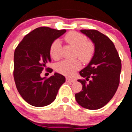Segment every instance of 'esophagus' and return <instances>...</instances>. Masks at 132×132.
<instances>
[{
	"label": "esophagus",
	"instance_id": "34e87169",
	"mask_svg": "<svg viewBox=\"0 0 132 132\" xmlns=\"http://www.w3.org/2000/svg\"><path fill=\"white\" fill-rule=\"evenodd\" d=\"M75 81H76L75 79L69 78V77H66V82H68V83H73V82H74Z\"/></svg>",
	"mask_w": 132,
	"mask_h": 132
}]
</instances>
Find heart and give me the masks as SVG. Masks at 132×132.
Masks as SVG:
<instances>
[{
  "label": "heart",
  "instance_id": "obj_1",
  "mask_svg": "<svg viewBox=\"0 0 132 132\" xmlns=\"http://www.w3.org/2000/svg\"><path fill=\"white\" fill-rule=\"evenodd\" d=\"M65 42L69 45L76 48V56L79 57L83 62H90L95 53V45L92 42L88 41L84 34L77 32H70L65 35ZM61 43L56 40L51 44L49 48L51 56L55 60H59L61 56ZM81 66L80 60H63L56 66V72L66 76H72L75 72L79 70Z\"/></svg>",
  "mask_w": 132,
  "mask_h": 132
}]
</instances>
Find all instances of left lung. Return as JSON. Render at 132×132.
Returning a JSON list of instances; mask_svg holds the SVG:
<instances>
[{
  "label": "left lung",
  "mask_w": 132,
  "mask_h": 132,
  "mask_svg": "<svg viewBox=\"0 0 132 132\" xmlns=\"http://www.w3.org/2000/svg\"><path fill=\"white\" fill-rule=\"evenodd\" d=\"M93 42L95 53L87 67L80 71L78 79L83 90L76 94L77 103L88 109H98L114 96L120 83L121 60L113 42L96 30H81ZM90 79V80H89ZM89 80L88 83L86 81Z\"/></svg>",
  "instance_id": "8db88e82"
}]
</instances>
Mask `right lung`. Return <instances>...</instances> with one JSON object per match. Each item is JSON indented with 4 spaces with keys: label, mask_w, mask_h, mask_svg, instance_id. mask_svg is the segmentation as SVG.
Returning <instances> with one entry per match:
<instances>
[{
    "label": "right lung",
    "mask_w": 132,
    "mask_h": 132,
    "mask_svg": "<svg viewBox=\"0 0 132 132\" xmlns=\"http://www.w3.org/2000/svg\"><path fill=\"white\" fill-rule=\"evenodd\" d=\"M42 27L34 29L23 38L15 49L13 77L18 92L30 105L44 107L56 98L60 86L65 82L64 76L58 73L49 78L40 77L46 64L51 62L49 48L56 38L66 32Z\"/></svg>",
    "instance_id": "add662e5"
}]
</instances>
